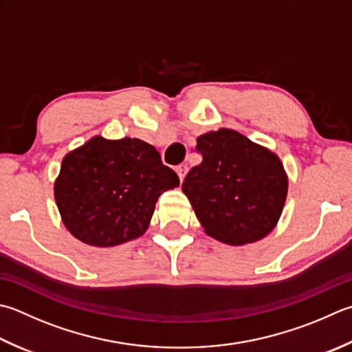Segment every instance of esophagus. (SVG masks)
<instances>
[{
  "label": "esophagus",
  "mask_w": 352,
  "mask_h": 352,
  "mask_svg": "<svg viewBox=\"0 0 352 352\" xmlns=\"http://www.w3.org/2000/svg\"><path fill=\"white\" fill-rule=\"evenodd\" d=\"M175 170H177V175L180 177V180L183 182V178H184V175H186V172H188V166H186V164H180V166H177V168H175Z\"/></svg>",
  "instance_id": "esophagus-1"
}]
</instances>
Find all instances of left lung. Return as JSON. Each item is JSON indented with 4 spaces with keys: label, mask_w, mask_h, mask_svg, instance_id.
I'll return each mask as SVG.
<instances>
[{
    "label": "left lung",
    "mask_w": 352,
    "mask_h": 352,
    "mask_svg": "<svg viewBox=\"0 0 352 352\" xmlns=\"http://www.w3.org/2000/svg\"><path fill=\"white\" fill-rule=\"evenodd\" d=\"M195 149L203 162L189 170L182 189L204 232L230 245L267 236L288 190L279 157L227 128L199 135Z\"/></svg>",
    "instance_id": "obj_1"
}]
</instances>
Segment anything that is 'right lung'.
I'll list each match as a JSON object with an SVG mask.
<instances>
[{
    "instance_id": "add662e5",
    "label": "right lung",
    "mask_w": 352,
    "mask_h": 352,
    "mask_svg": "<svg viewBox=\"0 0 352 352\" xmlns=\"http://www.w3.org/2000/svg\"><path fill=\"white\" fill-rule=\"evenodd\" d=\"M180 184L140 139L100 135L68 153L54 182L62 223L82 243L113 247L142 236L164 190Z\"/></svg>"
}]
</instances>
